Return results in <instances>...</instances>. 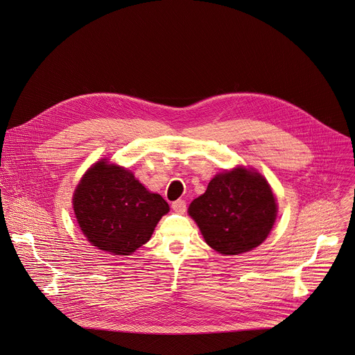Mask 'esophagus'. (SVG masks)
I'll return each instance as SVG.
<instances>
[{"instance_id":"esophagus-1","label":"esophagus","mask_w":355,"mask_h":355,"mask_svg":"<svg viewBox=\"0 0 355 355\" xmlns=\"http://www.w3.org/2000/svg\"><path fill=\"white\" fill-rule=\"evenodd\" d=\"M171 207H173L174 211H177V213H180V214H184V213L187 211V202L182 200V199H178V200L173 202Z\"/></svg>"}]
</instances>
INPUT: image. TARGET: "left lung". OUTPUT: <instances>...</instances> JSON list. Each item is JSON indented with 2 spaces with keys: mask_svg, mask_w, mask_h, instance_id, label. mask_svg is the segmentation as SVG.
Masks as SVG:
<instances>
[{
  "mask_svg": "<svg viewBox=\"0 0 355 355\" xmlns=\"http://www.w3.org/2000/svg\"><path fill=\"white\" fill-rule=\"evenodd\" d=\"M188 211L210 248L234 256L266 241L275 223L277 202L263 175L239 167L216 175Z\"/></svg>",
  "mask_w": 355,
  "mask_h": 355,
  "instance_id": "left-lung-1",
  "label": "left lung"
}]
</instances>
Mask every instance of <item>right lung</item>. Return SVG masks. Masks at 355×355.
Instances as JSON below:
<instances>
[{
    "instance_id": "obj_1",
    "label": "right lung",
    "mask_w": 355,
    "mask_h": 355,
    "mask_svg": "<svg viewBox=\"0 0 355 355\" xmlns=\"http://www.w3.org/2000/svg\"><path fill=\"white\" fill-rule=\"evenodd\" d=\"M73 209L87 239L114 256H128L145 245L170 210L167 202L146 191L132 173L105 160L83 177Z\"/></svg>"
}]
</instances>
